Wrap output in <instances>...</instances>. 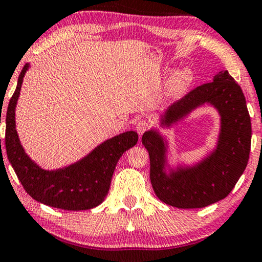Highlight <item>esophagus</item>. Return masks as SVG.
I'll return each mask as SVG.
<instances>
[{"label":"esophagus","instance_id":"34e87169","mask_svg":"<svg viewBox=\"0 0 262 262\" xmlns=\"http://www.w3.org/2000/svg\"><path fill=\"white\" fill-rule=\"evenodd\" d=\"M149 122L146 119H139L137 123H135V129H137L138 134L141 135L144 134V132H146L149 129Z\"/></svg>","mask_w":262,"mask_h":262}]
</instances>
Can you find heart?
<instances>
[{
    "label": "heart",
    "mask_w": 262,
    "mask_h": 262,
    "mask_svg": "<svg viewBox=\"0 0 262 262\" xmlns=\"http://www.w3.org/2000/svg\"><path fill=\"white\" fill-rule=\"evenodd\" d=\"M193 81V75L189 69L177 70L170 76L166 83V96L169 100H177L188 90Z\"/></svg>",
    "instance_id": "b5f03b06"
}]
</instances>
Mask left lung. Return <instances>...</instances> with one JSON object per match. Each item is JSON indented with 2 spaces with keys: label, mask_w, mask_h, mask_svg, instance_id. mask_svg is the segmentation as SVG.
<instances>
[{
  "label": "left lung",
  "mask_w": 262,
  "mask_h": 262,
  "mask_svg": "<svg viewBox=\"0 0 262 262\" xmlns=\"http://www.w3.org/2000/svg\"><path fill=\"white\" fill-rule=\"evenodd\" d=\"M209 104L221 117L217 145L194 165L171 167L169 144L158 129L143 134L141 141L149 151L150 181L160 201L176 208H203L230 193L249 161L251 121L240 86L227 70L219 71L209 83L198 86L160 114V125L170 128L193 112Z\"/></svg>",
  "instance_id": "left-lung-1"
}]
</instances>
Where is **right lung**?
Masks as SVG:
<instances>
[{
	"instance_id": "add662e5",
	"label": "right lung",
	"mask_w": 262,
	"mask_h": 262,
	"mask_svg": "<svg viewBox=\"0 0 262 262\" xmlns=\"http://www.w3.org/2000/svg\"><path fill=\"white\" fill-rule=\"evenodd\" d=\"M26 64L6 113V150L14 172L27 193L38 202L65 210H86L103 202L114 169L123 152L137 144V132L129 130L104 140L81 160L56 170H44L27 155L16 130V106Z\"/></svg>"
}]
</instances>
